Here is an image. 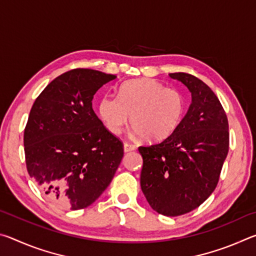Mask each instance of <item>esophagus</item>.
Listing matches in <instances>:
<instances>
[{"label": "esophagus", "instance_id": "1", "mask_svg": "<svg viewBox=\"0 0 256 256\" xmlns=\"http://www.w3.org/2000/svg\"><path fill=\"white\" fill-rule=\"evenodd\" d=\"M136 150V146L132 144H128V142H125L124 144V151L125 152H130V151Z\"/></svg>", "mask_w": 256, "mask_h": 256}]
</instances>
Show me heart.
Returning <instances> with one entry per match:
<instances>
[{
  "label": "heart",
  "instance_id": "obj_1",
  "mask_svg": "<svg viewBox=\"0 0 256 256\" xmlns=\"http://www.w3.org/2000/svg\"><path fill=\"white\" fill-rule=\"evenodd\" d=\"M184 94L154 79H134L120 86L118 97L106 94L99 102V115L112 134L123 131L132 115V131L150 142L170 136L183 120Z\"/></svg>",
  "mask_w": 256,
  "mask_h": 256
}]
</instances>
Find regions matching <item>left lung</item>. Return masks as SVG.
<instances>
[{
	"label": "left lung",
	"instance_id": "1",
	"mask_svg": "<svg viewBox=\"0 0 256 256\" xmlns=\"http://www.w3.org/2000/svg\"><path fill=\"white\" fill-rule=\"evenodd\" d=\"M192 94V104L176 131L138 146L144 158L141 190L158 214L176 216L196 209L219 182L229 150L228 120L218 97L202 80L170 73Z\"/></svg>",
	"mask_w": 256,
	"mask_h": 256
}]
</instances>
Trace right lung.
Returning a JSON list of instances; mask_svg holds the SVG:
<instances>
[{"label": "right lung", "instance_id": "1", "mask_svg": "<svg viewBox=\"0 0 256 256\" xmlns=\"http://www.w3.org/2000/svg\"><path fill=\"white\" fill-rule=\"evenodd\" d=\"M116 79L92 68L56 78L36 98L24 133L26 164L42 192L70 210L102 196L123 158V142L92 110L99 88Z\"/></svg>", "mask_w": 256, "mask_h": 256}]
</instances>
